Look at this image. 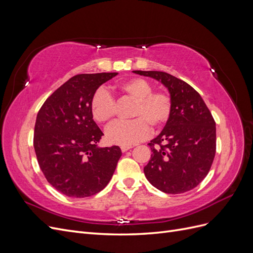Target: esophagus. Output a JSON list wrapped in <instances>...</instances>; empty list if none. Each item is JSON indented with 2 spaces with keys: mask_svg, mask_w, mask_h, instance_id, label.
Listing matches in <instances>:
<instances>
[{
  "mask_svg": "<svg viewBox=\"0 0 253 253\" xmlns=\"http://www.w3.org/2000/svg\"><path fill=\"white\" fill-rule=\"evenodd\" d=\"M132 148H133V145H121V151L122 152H126L127 150L132 149Z\"/></svg>",
  "mask_w": 253,
  "mask_h": 253,
  "instance_id": "obj_1",
  "label": "esophagus"
}]
</instances>
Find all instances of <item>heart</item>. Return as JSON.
I'll return each instance as SVG.
<instances>
[{
    "mask_svg": "<svg viewBox=\"0 0 253 253\" xmlns=\"http://www.w3.org/2000/svg\"><path fill=\"white\" fill-rule=\"evenodd\" d=\"M117 93L134 102L129 112L132 121L110 126L105 132L109 142L131 145L148 136L150 127L158 129L169 120L172 111L171 96L164 90L152 91L151 83L143 78H131L118 83ZM90 112L99 125H109L115 116V101L108 91L97 90L90 101Z\"/></svg>",
    "mask_w": 253,
    "mask_h": 253,
    "instance_id": "b5f03b06",
    "label": "heart"
}]
</instances>
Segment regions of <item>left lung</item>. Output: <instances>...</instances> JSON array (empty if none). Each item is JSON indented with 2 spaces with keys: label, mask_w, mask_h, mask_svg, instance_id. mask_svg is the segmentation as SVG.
Here are the masks:
<instances>
[{
  "label": "left lung",
  "mask_w": 253,
  "mask_h": 253,
  "mask_svg": "<svg viewBox=\"0 0 253 253\" xmlns=\"http://www.w3.org/2000/svg\"><path fill=\"white\" fill-rule=\"evenodd\" d=\"M162 82L172 99L169 120L149 142L152 155L144 175L168 194L187 192L209 173L216 151V127L201 95L185 81L156 71H134Z\"/></svg>",
  "instance_id": "left-lung-1"
}]
</instances>
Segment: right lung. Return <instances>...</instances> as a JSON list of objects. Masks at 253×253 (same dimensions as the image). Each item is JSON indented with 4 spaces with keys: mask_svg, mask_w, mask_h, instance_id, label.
I'll use <instances>...</instances> for the list:
<instances>
[{
    "mask_svg": "<svg viewBox=\"0 0 253 253\" xmlns=\"http://www.w3.org/2000/svg\"><path fill=\"white\" fill-rule=\"evenodd\" d=\"M118 73L80 74L46 99L37 115L34 147L45 178L62 194L87 197L104 189L121 156L117 145L99 148L103 133L91 116L98 87Z\"/></svg>",
    "mask_w": 253,
    "mask_h": 253,
    "instance_id": "obj_1",
    "label": "right lung"
}]
</instances>
